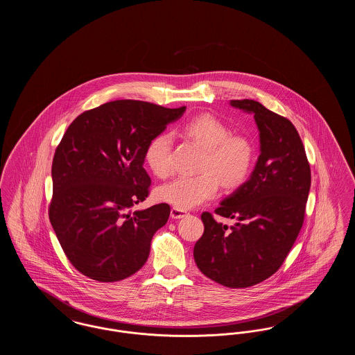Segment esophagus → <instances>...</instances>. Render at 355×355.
<instances>
[{
	"instance_id": "1",
	"label": "esophagus",
	"mask_w": 355,
	"mask_h": 355,
	"mask_svg": "<svg viewBox=\"0 0 355 355\" xmlns=\"http://www.w3.org/2000/svg\"><path fill=\"white\" fill-rule=\"evenodd\" d=\"M186 216H187V213H186L185 210H182V209L173 207V209L170 210V217L174 218V220H181V218H184Z\"/></svg>"
}]
</instances>
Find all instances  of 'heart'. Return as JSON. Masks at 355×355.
Listing matches in <instances>:
<instances>
[{"label": "heart", "mask_w": 355, "mask_h": 355, "mask_svg": "<svg viewBox=\"0 0 355 355\" xmlns=\"http://www.w3.org/2000/svg\"><path fill=\"white\" fill-rule=\"evenodd\" d=\"M184 133L205 149L201 164L205 171L198 175H180L161 186L157 191L161 201L189 210L211 200L220 182L227 189L243 182L253 162V146L248 138L230 135L222 121L209 114L190 119ZM171 145L169 135H159L146 148L145 159L157 177L164 178L171 173Z\"/></svg>", "instance_id": "1"}]
</instances>
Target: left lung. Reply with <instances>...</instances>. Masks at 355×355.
<instances>
[{"label": "left lung", "instance_id": "obj_1", "mask_svg": "<svg viewBox=\"0 0 355 355\" xmlns=\"http://www.w3.org/2000/svg\"><path fill=\"white\" fill-rule=\"evenodd\" d=\"M230 105L253 114L259 155L249 180L216 209L236 223L227 227L202 213L205 230L193 254L207 278L238 288L268 279L284 263L304 223L311 174L301 137L288 119L254 100Z\"/></svg>", "mask_w": 355, "mask_h": 355}]
</instances>
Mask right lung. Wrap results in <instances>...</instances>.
<instances>
[{"label": "right lung", "mask_w": 355, "mask_h": 355, "mask_svg": "<svg viewBox=\"0 0 355 355\" xmlns=\"http://www.w3.org/2000/svg\"><path fill=\"white\" fill-rule=\"evenodd\" d=\"M185 110L117 100L70 123L53 158L49 220L70 263L86 277L116 282L148 261L153 236L168 222L170 206L135 213L130 207L149 194L148 145Z\"/></svg>", "instance_id": "right-lung-1"}]
</instances>
